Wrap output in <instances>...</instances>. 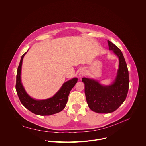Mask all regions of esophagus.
Masks as SVG:
<instances>
[{
	"mask_svg": "<svg viewBox=\"0 0 146 146\" xmlns=\"http://www.w3.org/2000/svg\"><path fill=\"white\" fill-rule=\"evenodd\" d=\"M85 75V71L84 70H81L80 71H79V75L80 77L81 76H83Z\"/></svg>",
	"mask_w": 146,
	"mask_h": 146,
	"instance_id": "esophagus-1",
	"label": "esophagus"
}]
</instances>
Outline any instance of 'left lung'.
<instances>
[{"label":"left lung","instance_id":"8db88e82","mask_svg":"<svg viewBox=\"0 0 146 146\" xmlns=\"http://www.w3.org/2000/svg\"><path fill=\"white\" fill-rule=\"evenodd\" d=\"M110 50L117 56L119 67L113 83L103 86L98 81L83 78L84 92L89 108L99 113H108L116 110L125 100L129 88V75L126 62L121 50L108 40Z\"/></svg>","mask_w":146,"mask_h":146}]
</instances>
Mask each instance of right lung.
<instances>
[{"mask_svg":"<svg viewBox=\"0 0 146 146\" xmlns=\"http://www.w3.org/2000/svg\"><path fill=\"white\" fill-rule=\"evenodd\" d=\"M27 52V51L22 56L17 74L15 87L22 104L31 112L42 116L51 115L62 111L66 107L69 94L77 83L78 78H74L65 82L52 98L44 100H36L32 98L26 92L21 78L22 62Z\"/></svg>","mask_w":146,"mask_h":146,"instance_id":"right-lung-1","label":"right lung"}]
</instances>
